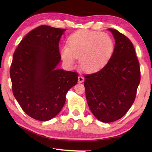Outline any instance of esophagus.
I'll return each mask as SVG.
<instances>
[{"label": "esophagus", "mask_w": 152, "mask_h": 152, "mask_svg": "<svg viewBox=\"0 0 152 152\" xmlns=\"http://www.w3.org/2000/svg\"><path fill=\"white\" fill-rule=\"evenodd\" d=\"M84 81V78L82 76H78V83H82Z\"/></svg>", "instance_id": "esophagus-1"}]
</instances>
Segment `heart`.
<instances>
[{"mask_svg": "<svg viewBox=\"0 0 152 152\" xmlns=\"http://www.w3.org/2000/svg\"><path fill=\"white\" fill-rule=\"evenodd\" d=\"M67 46L61 50V56L68 66H73L76 58L86 72H96L102 69L114 52V40L106 33L81 30L70 35Z\"/></svg>", "mask_w": 152, "mask_h": 152, "instance_id": "b5f03b06", "label": "heart"}]
</instances>
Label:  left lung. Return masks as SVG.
Instances as JSON below:
<instances>
[{"instance_id": "left-lung-1", "label": "left lung", "mask_w": 152, "mask_h": 152, "mask_svg": "<svg viewBox=\"0 0 152 152\" xmlns=\"http://www.w3.org/2000/svg\"><path fill=\"white\" fill-rule=\"evenodd\" d=\"M115 39L110 60L98 72L85 76L87 102L102 122L119 119L131 107L140 81V66L133 44L125 35L108 28Z\"/></svg>"}]
</instances>
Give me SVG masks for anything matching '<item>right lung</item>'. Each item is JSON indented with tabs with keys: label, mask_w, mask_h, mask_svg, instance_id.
Listing matches in <instances>:
<instances>
[{
	"label": "right lung",
	"mask_w": 152,
	"mask_h": 152,
	"mask_svg": "<svg viewBox=\"0 0 152 152\" xmlns=\"http://www.w3.org/2000/svg\"><path fill=\"white\" fill-rule=\"evenodd\" d=\"M66 29L41 25L26 34L13 56L12 91L26 114L46 121L63 108L68 91L78 82L76 72L57 69L59 42Z\"/></svg>",
	"instance_id": "right-lung-1"
}]
</instances>
